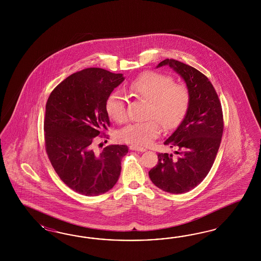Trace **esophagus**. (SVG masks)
<instances>
[{
    "label": "esophagus",
    "instance_id": "34e87169",
    "mask_svg": "<svg viewBox=\"0 0 261 261\" xmlns=\"http://www.w3.org/2000/svg\"><path fill=\"white\" fill-rule=\"evenodd\" d=\"M130 149L133 151H140V152H144V151H146V149H145V148H143L142 146H138V145H135V144L130 145Z\"/></svg>",
    "mask_w": 261,
    "mask_h": 261
}]
</instances>
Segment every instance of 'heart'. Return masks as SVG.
<instances>
[{
	"mask_svg": "<svg viewBox=\"0 0 261 261\" xmlns=\"http://www.w3.org/2000/svg\"><path fill=\"white\" fill-rule=\"evenodd\" d=\"M129 91L137 97L149 102L148 118L152 119L123 127L119 132V139L128 143L138 145L150 143L162 131L160 122L168 130L176 128L185 119L190 107V93L188 87L175 84L171 76L162 72L142 73L131 81ZM105 111L114 121L123 122L126 119L123 95L119 92L112 93L105 101Z\"/></svg>",
	"mask_w": 261,
	"mask_h": 261,
	"instance_id": "obj_1",
	"label": "heart"
}]
</instances>
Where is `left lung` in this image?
I'll list each match as a JSON object with an SVG mask.
<instances>
[{
    "mask_svg": "<svg viewBox=\"0 0 261 261\" xmlns=\"http://www.w3.org/2000/svg\"><path fill=\"white\" fill-rule=\"evenodd\" d=\"M169 66L190 90L188 113L164 142L178 150L159 153L158 165L149 174L152 182L164 191L181 194L193 190L205 179L214 165L223 134L221 103L208 79L195 68L166 59L157 68Z\"/></svg>",
    "mask_w": 261,
    "mask_h": 261,
    "instance_id": "8db88e82",
    "label": "left lung"
}]
</instances>
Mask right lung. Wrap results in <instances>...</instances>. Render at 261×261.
I'll return each instance as SVG.
<instances>
[{
    "label": "right lung",
    "mask_w": 261,
    "mask_h": 261,
    "mask_svg": "<svg viewBox=\"0 0 261 261\" xmlns=\"http://www.w3.org/2000/svg\"><path fill=\"white\" fill-rule=\"evenodd\" d=\"M122 73L88 68L63 80L47 98L44 120L47 157L70 189L85 196L103 194L117 184L126 145L94 150L95 137L110 125L105 101L124 80Z\"/></svg>",
    "instance_id": "add662e5"
}]
</instances>
